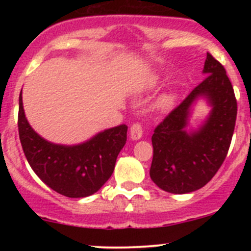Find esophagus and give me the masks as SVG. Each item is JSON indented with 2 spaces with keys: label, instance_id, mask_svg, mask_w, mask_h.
I'll use <instances>...</instances> for the list:
<instances>
[{
  "label": "esophagus",
  "instance_id": "34e87169",
  "mask_svg": "<svg viewBox=\"0 0 251 251\" xmlns=\"http://www.w3.org/2000/svg\"><path fill=\"white\" fill-rule=\"evenodd\" d=\"M143 135V127H142L141 123H135L132 126H131L130 136L132 140H140Z\"/></svg>",
  "mask_w": 251,
  "mask_h": 251
}]
</instances>
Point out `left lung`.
I'll list each match as a JSON object with an SVG mask.
<instances>
[{
  "label": "left lung",
  "instance_id": "obj_1",
  "mask_svg": "<svg viewBox=\"0 0 251 251\" xmlns=\"http://www.w3.org/2000/svg\"><path fill=\"white\" fill-rule=\"evenodd\" d=\"M206 76L159 124L151 136V178L159 188L175 194L204 187L224 164L231 146L237 100L224 65L210 53L204 64ZM213 105L210 116L198 131L184 130L190 105L198 97Z\"/></svg>",
  "mask_w": 251,
  "mask_h": 251
}]
</instances>
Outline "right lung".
Returning a JSON list of instances; mask_svg holds the SVG:
<instances>
[{
    "label": "right lung",
    "mask_w": 251,
    "mask_h": 251,
    "mask_svg": "<svg viewBox=\"0 0 251 251\" xmlns=\"http://www.w3.org/2000/svg\"><path fill=\"white\" fill-rule=\"evenodd\" d=\"M18 130L23 151L35 174L50 188L69 198L91 196L109 179L127 136V126L120 125L78 146L50 143L40 137L27 123L22 92Z\"/></svg>",
    "instance_id": "right-lung-1"
}]
</instances>
